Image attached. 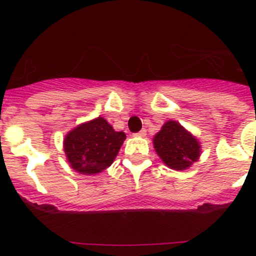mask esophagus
Wrapping results in <instances>:
<instances>
[{"mask_svg": "<svg viewBox=\"0 0 256 256\" xmlns=\"http://www.w3.org/2000/svg\"><path fill=\"white\" fill-rule=\"evenodd\" d=\"M134 136H137V137H144V136H146V130H140V132L136 133Z\"/></svg>", "mask_w": 256, "mask_h": 256, "instance_id": "1", "label": "esophagus"}]
</instances>
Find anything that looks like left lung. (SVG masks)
Wrapping results in <instances>:
<instances>
[{"label":"left lung","instance_id":"8db88e82","mask_svg":"<svg viewBox=\"0 0 256 256\" xmlns=\"http://www.w3.org/2000/svg\"><path fill=\"white\" fill-rule=\"evenodd\" d=\"M152 144L162 162L174 170H186L201 155L198 140L176 120L164 123L154 136Z\"/></svg>","mask_w":256,"mask_h":256}]
</instances>
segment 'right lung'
<instances>
[{
  "label": "right lung",
  "mask_w": 256,
  "mask_h": 256,
  "mask_svg": "<svg viewBox=\"0 0 256 256\" xmlns=\"http://www.w3.org/2000/svg\"><path fill=\"white\" fill-rule=\"evenodd\" d=\"M126 140L105 118L79 124L66 133L64 152L72 169L80 174H98L112 164Z\"/></svg>",
  "instance_id": "1"
}]
</instances>
